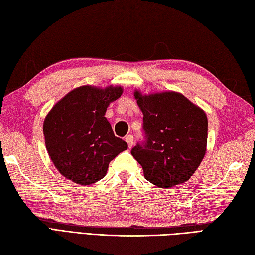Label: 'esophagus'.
<instances>
[{
  "label": "esophagus",
  "mask_w": 255,
  "mask_h": 255,
  "mask_svg": "<svg viewBox=\"0 0 255 255\" xmlns=\"http://www.w3.org/2000/svg\"><path fill=\"white\" fill-rule=\"evenodd\" d=\"M125 141L128 143L129 148H131L133 145V136H132V134H127V136L125 137Z\"/></svg>",
  "instance_id": "1"
}]
</instances>
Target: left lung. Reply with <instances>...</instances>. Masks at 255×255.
<instances>
[{"label": "left lung", "instance_id": "obj_1", "mask_svg": "<svg viewBox=\"0 0 255 255\" xmlns=\"http://www.w3.org/2000/svg\"><path fill=\"white\" fill-rule=\"evenodd\" d=\"M143 140L131 149L145 180L159 187L186 182L202 162L207 144L206 114L176 92L141 95Z\"/></svg>", "mask_w": 255, "mask_h": 255}]
</instances>
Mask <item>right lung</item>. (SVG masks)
Instances as JSON below:
<instances>
[{
  "label": "right lung",
  "instance_id": "obj_1",
  "mask_svg": "<svg viewBox=\"0 0 255 255\" xmlns=\"http://www.w3.org/2000/svg\"><path fill=\"white\" fill-rule=\"evenodd\" d=\"M123 89L81 86L59 101L44 123L46 148L58 171L68 180L90 185L105 176L108 164L128 148L115 137L105 117L107 106Z\"/></svg>",
  "mask_w": 255,
  "mask_h": 255
}]
</instances>
